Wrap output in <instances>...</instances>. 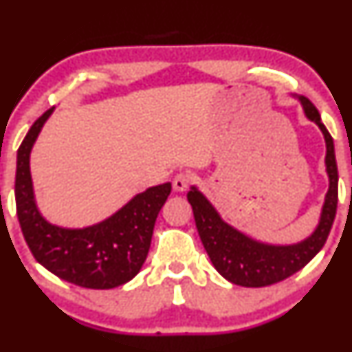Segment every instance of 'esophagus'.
Returning <instances> with one entry per match:
<instances>
[{
	"instance_id": "1",
	"label": "esophagus",
	"mask_w": 352,
	"mask_h": 352,
	"mask_svg": "<svg viewBox=\"0 0 352 352\" xmlns=\"http://www.w3.org/2000/svg\"><path fill=\"white\" fill-rule=\"evenodd\" d=\"M190 182H192V175L188 174V172H180V174L175 175L172 184H174L175 190H178V192H183V190L188 189Z\"/></svg>"
}]
</instances>
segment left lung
I'll return each instance as SVG.
<instances>
[{"label": "left lung", "instance_id": "obj_1", "mask_svg": "<svg viewBox=\"0 0 352 352\" xmlns=\"http://www.w3.org/2000/svg\"><path fill=\"white\" fill-rule=\"evenodd\" d=\"M306 116L323 132L326 141V172L329 177L320 223L314 233L294 245H269L253 241L225 223L219 212L197 188H190L188 201L192 206L195 225L208 256L216 270L230 283L243 287H265L284 281L301 270L326 243L337 212L338 172L333 140L321 122L320 113L305 96H300Z\"/></svg>", "mask_w": 352, "mask_h": 352}]
</instances>
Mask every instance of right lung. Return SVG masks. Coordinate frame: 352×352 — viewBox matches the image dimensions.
Wrapping results in <instances>:
<instances>
[{
	"label": "right lung",
	"mask_w": 352,
	"mask_h": 352,
	"mask_svg": "<svg viewBox=\"0 0 352 352\" xmlns=\"http://www.w3.org/2000/svg\"><path fill=\"white\" fill-rule=\"evenodd\" d=\"M52 109L29 129L16 153L15 204L23 236L34 258L63 281L85 289H113L129 283L147 258L155 220L170 194V183L148 188L111 217L71 230L43 219L34 199L29 155Z\"/></svg>",
	"instance_id": "right-lung-1"
}]
</instances>
